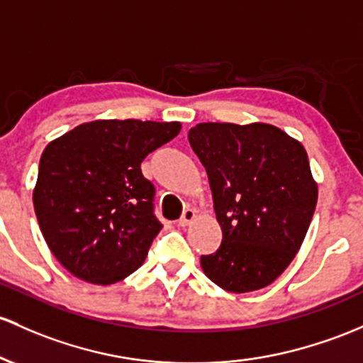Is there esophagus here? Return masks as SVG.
Masks as SVG:
<instances>
[{
	"label": "esophagus",
	"instance_id": "obj_1",
	"mask_svg": "<svg viewBox=\"0 0 363 363\" xmlns=\"http://www.w3.org/2000/svg\"><path fill=\"white\" fill-rule=\"evenodd\" d=\"M194 218H196V212H194L193 208H186L184 212H182L181 218H179V225H181V227L189 225L191 222L194 220Z\"/></svg>",
	"mask_w": 363,
	"mask_h": 363
}]
</instances>
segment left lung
<instances>
[{"label": "left lung", "instance_id": "left-lung-1", "mask_svg": "<svg viewBox=\"0 0 363 363\" xmlns=\"http://www.w3.org/2000/svg\"><path fill=\"white\" fill-rule=\"evenodd\" d=\"M189 145L208 174L222 245L203 255L210 281L230 293L274 282L293 262L317 205L300 141L270 123H198Z\"/></svg>", "mask_w": 363, "mask_h": 363}]
</instances>
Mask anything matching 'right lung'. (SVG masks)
<instances>
[{"mask_svg": "<svg viewBox=\"0 0 363 363\" xmlns=\"http://www.w3.org/2000/svg\"><path fill=\"white\" fill-rule=\"evenodd\" d=\"M179 130V122L94 121L46 146L34 210L51 253L72 276L106 286L143 265L163 225L141 162Z\"/></svg>", "mask_w": 363, "mask_h": 363, "instance_id": "obj_1", "label": "right lung"}]
</instances>
